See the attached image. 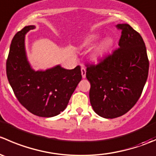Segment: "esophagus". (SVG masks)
I'll use <instances>...</instances> for the list:
<instances>
[{
    "label": "esophagus",
    "mask_w": 156,
    "mask_h": 156,
    "mask_svg": "<svg viewBox=\"0 0 156 156\" xmlns=\"http://www.w3.org/2000/svg\"><path fill=\"white\" fill-rule=\"evenodd\" d=\"M81 75H82V78H86V69L84 67L81 68Z\"/></svg>",
    "instance_id": "34e87169"
}]
</instances>
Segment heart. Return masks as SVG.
<instances>
[{
  "label": "heart",
  "instance_id": "1",
  "mask_svg": "<svg viewBox=\"0 0 156 156\" xmlns=\"http://www.w3.org/2000/svg\"><path fill=\"white\" fill-rule=\"evenodd\" d=\"M112 41V39L110 38H106L100 44V45L98 46V48H97L96 50L95 56L94 58L97 59V58L100 57V56H103L105 53L108 50V48L111 47Z\"/></svg>",
  "mask_w": 156,
  "mask_h": 156
}]
</instances>
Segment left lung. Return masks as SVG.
<instances>
[{"mask_svg":"<svg viewBox=\"0 0 156 156\" xmlns=\"http://www.w3.org/2000/svg\"><path fill=\"white\" fill-rule=\"evenodd\" d=\"M122 30L119 48L97 65H87L89 97L94 111L105 119L127 113L140 97L149 72L146 48L140 34L128 24Z\"/></svg>","mask_w":156,"mask_h":156,"instance_id":"8db88e82","label":"left lung"}]
</instances>
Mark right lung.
<instances>
[{"label":"right lung","instance_id":"add662e5","mask_svg":"<svg viewBox=\"0 0 156 156\" xmlns=\"http://www.w3.org/2000/svg\"><path fill=\"white\" fill-rule=\"evenodd\" d=\"M34 28L26 26L12 38L6 64L7 76L17 100L28 111L40 117H53L66 108L82 78L81 67L66 69L58 65L34 71L25 48L26 34Z\"/></svg>","mask_w":156,"mask_h":156}]
</instances>
